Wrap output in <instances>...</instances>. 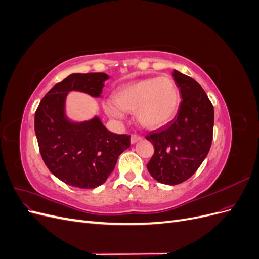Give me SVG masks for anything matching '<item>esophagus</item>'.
I'll return each instance as SVG.
<instances>
[{"label": "esophagus", "mask_w": 259, "mask_h": 259, "mask_svg": "<svg viewBox=\"0 0 259 259\" xmlns=\"http://www.w3.org/2000/svg\"><path fill=\"white\" fill-rule=\"evenodd\" d=\"M139 140H142V137L137 136V135H132L131 137V144H136Z\"/></svg>", "instance_id": "1"}]
</instances>
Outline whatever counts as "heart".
<instances>
[{
	"instance_id": "1",
	"label": "heart",
	"mask_w": 259,
	"mask_h": 259,
	"mask_svg": "<svg viewBox=\"0 0 259 259\" xmlns=\"http://www.w3.org/2000/svg\"><path fill=\"white\" fill-rule=\"evenodd\" d=\"M180 94L176 83L168 76L151 77L130 83L116 90L113 99L104 103L106 113L121 121L125 111H134L138 123L148 130L165 126L177 114Z\"/></svg>"
}]
</instances>
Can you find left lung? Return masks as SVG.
I'll use <instances>...</instances> for the list:
<instances>
[{
  "instance_id": "8db88e82",
  "label": "left lung",
  "mask_w": 259,
  "mask_h": 259,
  "mask_svg": "<svg viewBox=\"0 0 259 259\" xmlns=\"http://www.w3.org/2000/svg\"><path fill=\"white\" fill-rule=\"evenodd\" d=\"M171 74L183 99L178 112L166 126L146 136L154 147L147 168L165 185L183 183L197 171L209 151L214 127V107L202 86L177 70Z\"/></svg>"
}]
</instances>
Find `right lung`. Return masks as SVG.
Masks as SVG:
<instances>
[{
	"mask_svg": "<svg viewBox=\"0 0 259 259\" xmlns=\"http://www.w3.org/2000/svg\"><path fill=\"white\" fill-rule=\"evenodd\" d=\"M109 75L72 73L57 83L38 105L34 116L35 135L46 166L65 184L94 189L112 173L119 155L131 146V136L109 132L99 115L74 121L67 114L70 92L100 98Z\"/></svg>",
	"mask_w": 259,
	"mask_h": 259,
	"instance_id": "1",
	"label": "right lung"
}]
</instances>
